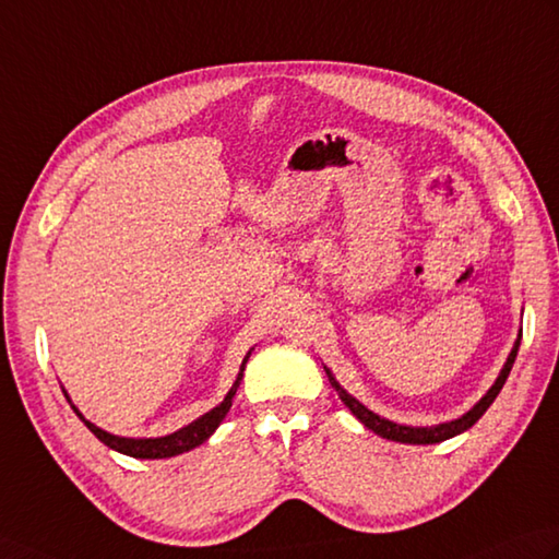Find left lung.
Wrapping results in <instances>:
<instances>
[{"label":"left lung","mask_w":559,"mask_h":559,"mask_svg":"<svg viewBox=\"0 0 559 559\" xmlns=\"http://www.w3.org/2000/svg\"><path fill=\"white\" fill-rule=\"evenodd\" d=\"M519 341L522 338H516V343H514V347H512V353H510V357H508V361H504V367H502V371H500V376L496 379V383L490 385V391L476 402V405L466 412V414H462L460 419H455V421H445V424H438V426H402V424H395V421H391V419H383V417H379V414H373L371 409H367L365 405H361L359 400H355L353 395H349L345 388L333 379V373H331V369H326L323 367V371H326V376H329V381H331V385L335 388V391H338V397L343 400V405L355 414V417L365 424L369 431H373L376 436H381V438H388V440H395V443H409V445H433V443H440V440H448V438H452V436H460V433H464L466 428H472L478 419L484 417L486 414V409L492 405V400L498 397V393L502 391V385H504V381H508V376H510V371H512V365H514V359H516V353H519Z\"/></svg>","instance_id":"obj_1"}]
</instances>
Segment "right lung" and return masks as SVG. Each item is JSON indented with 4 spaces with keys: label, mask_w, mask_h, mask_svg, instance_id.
I'll return each mask as SVG.
<instances>
[{
    "label": "right lung",
    "mask_w": 559,
    "mask_h": 559,
    "mask_svg": "<svg viewBox=\"0 0 559 559\" xmlns=\"http://www.w3.org/2000/svg\"><path fill=\"white\" fill-rule=\"evenodd\" d=\"M252 349H254V347H252ZM252 349H250L248 355H245L242 365H240V371H238V379H236V383H233V388L228 391V395L224 397V402H221V405H216L214 409L202 414V417L194 419L192 424H188V426H183V428H178V431L168 433V436H162V438H121V436H114V433L102 431L99 426H95L93 421H87V419L83 417V414L75 409V405L71 402V397L67 395V391H63V388H61V391H63V395H67V400L71 402V407H73V412L78 414V417H81V419L85 421V426L90 428V431H93L107 448H111V450H116V452H121V455H128V457H138V460L176 457V455H183V452H188V450H192V448L202 445L204 440L216 431L218 424L224 421V417H226L230 405H233V395H236L238 385H240V381H242V371H245V365H248Z\"/></svg>",
    "instance_id": "add662e5"
}]
</instances>
